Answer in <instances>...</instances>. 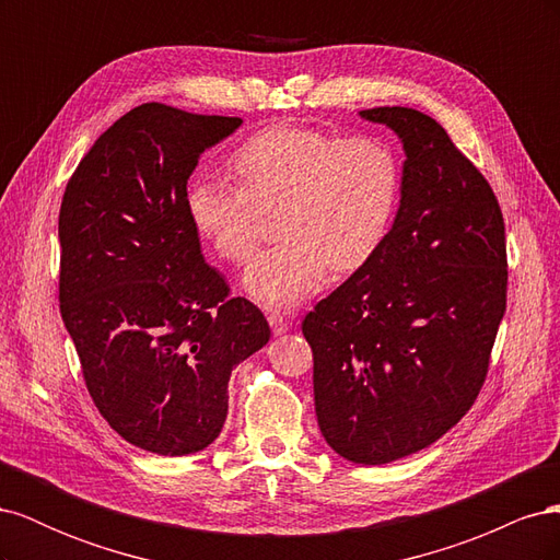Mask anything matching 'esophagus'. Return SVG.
<instances>
[{"instance_id":"esophagus-1","label":"esophagus","mask_w":560,"mask_h":560,"mask_svg":"<svg viewBox=\"0 0 560 560\" xmlns=\"http://www.w3.org/2000/svg\"><path fill=\"white\" fill-rule=\"evenodd\" d=\"M268 325H270V329H273L276 336H280V334L290 329V322H287V317H282L278 313H268Z\"/></svg>"}]
</instances>
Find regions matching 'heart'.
<instances>
[{"label": "heart", "instance_id": "b5f03b06", "mask_svg": "<svg viewBox=\"0 0 560 560\" xmlns=\"http://www.w3.org/2000/svg\"><path fill=\"white\" fill-rule=\"evenodd\" d=\"M235 182L196 179L186 194L196 233L217 257L241 264L276 214L278 245L254 254L243 290L273 311L299 306L327 282L348 276L383 247L397 212L401 167L376 135L278 126L231 156Z\"/></svg>", "mask_w": 560, "mask_h": 560}]
</instances>
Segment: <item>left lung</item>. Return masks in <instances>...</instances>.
Wrapping results in <instances>:
<instances>
[{"mask_svg":"<svg viewBox=\"0 0 560 560\" xmlns=\"http://www.w3.org/2000/svg\"><path fill=\"white\" fill-rule=\"evenodd\" d=\"M404 144L401 198L378 254L303 317L327 444L385 465L434 444L469 409L506 308L498 198L448 132L409 107L360 112Z\"/></svg>","mask_w":560,"mask_h":560,"instance_id":"left-lung-1","label":"left lung"}]
</instances>
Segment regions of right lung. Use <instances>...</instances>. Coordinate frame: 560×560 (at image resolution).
Returning a JSON list of instances; mask_svg holds the SVG:
<instances>
[{"instance_id":"obj_1","label":"right lung","mask_w":560,"mask_h":560,"mask_svg":"<svg viewBox=\"0 0 560 560\" xmlns=\"http://www.w3.org/2000/svg\"><path fill=\"white\" fill-rule=\"evenodd\" d=\"M238 116L161 103L107 128L60 206V315L109 428L159 455L210 446L229 413L231 371L270 338L264 313L200 254L186 212L198 159Z\"/></svg>"}]
</instances>
